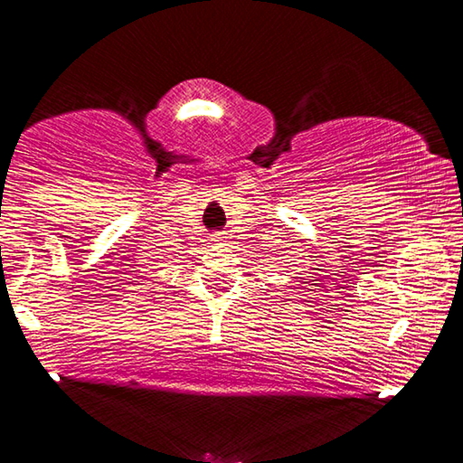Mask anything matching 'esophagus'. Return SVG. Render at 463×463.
I'll list each match as a JSON object with an SVG mask.
<instances>
[{"label": "esophagus", "mask_w": 463, "mask_h": 463, "mask_svg": "<svg viewBox=\"0 0 463 463\" xmlns=\"http://www.w3.org/2000/svg\"><path fill=\"white\" fill-rule=\"evenodd\" d=\"M224 239H226V237H224V234H221V232L214 234V237H213V241L216 242V245H224V242H226Z\"/></svg>", "instance_id": "34e87169"}]
</instances>
